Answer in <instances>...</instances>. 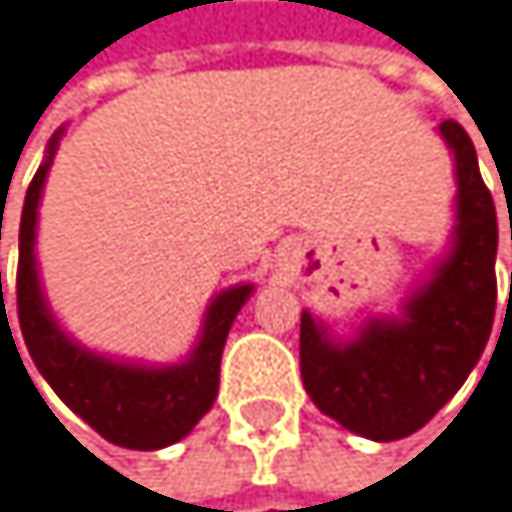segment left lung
Returning <instances> with one entry per match:
<instances>
[{"label":"left lung","instance_id":"1","mask_svg":"<svg viewBox=\"0 0 512 512\" xmlns=\"http://www.w3.org/2000/svg\"><path fill=\"white\" fill-rule=\"evenodd\" d=\"M440 133L455 154L458 224L446 261L407 300L404 315L373 318L355 343L327 340L300 315V376L312 404L370 440H400L428 425L477 367L495 321L498 218L461 124Z\"/></svg>","mask_w":512,"mask_h":512}]
</instances>
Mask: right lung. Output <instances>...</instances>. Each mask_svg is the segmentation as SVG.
Returning <instances> with one entry per match:
<instances>
[{"label":"right lung","instance_id":"add662e5","mask_svg":"<svg viewBox=\"0 0 512 512\" xmlns=\"http://www.w3.org/2000/svg\"><path fill=\"white\" fill-rule=\"evenodd\" d=\"M57 139L60 133L51 139L48 160L29 181L20 215L17 321L23 343L39 373L63 397V404L72 407L96 434L124 449H163L191 434V428L212 410L218 397L221 352L236 312L251 294V285H236L215 297L206 312V327L194 355L178 367L148 370L118 364L75 346L45 306L32 254L35 212H39V197L51 157L57 151Z\"/></svg>","mask_w":512,"mask_h":512}]
</instances>
